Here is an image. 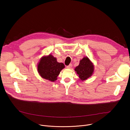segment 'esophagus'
<instances>
[{
	"mask_svg": "<svg viewBox=\"0 0 130 130\" xmlns=\"http://www.w3.org/2000/svg\"><path fill=\"white\" fill-rule=\"evenodd\" d=\"M72 64H70L68 66H67V68H69V69H71V68H72Z\"/></svg>",
	"mask_w": 130,
	"mask_h": 130,
	"instance_id": "esophagus-1",
	"label": "esophagus"
}]
</instances>
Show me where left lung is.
Masks as SVG:
<instances>
[{
	"label": "left lung",
	"instance_id": "1",
	"mask_svg": "<svg viewBox=\"0 0 130 130\" xmlns=\"http://www.w3.org/2000/svg\"><path fill=\"white\" fill-rule=\"evenodd\" d=\"M94 66L87 57H84L80 61L79 65L75 68V71L82 81L90 77L94 72Z\"/></svg>",
	"mask_w": 130,
	"mask_h": 130
}]
</instances>
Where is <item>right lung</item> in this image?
I'll return each mask as SVG.
<instances>
[{"mask_svg": "<svg viewBox=\"0 0 130 130\" xmlns=\"http://www.w3.org/2000/svg\"><path fill=\"white\" fill-rule=\"evenodd\" d=\"M64 67L63 63L58 62L56 58L49 54L42 58L38 64V70L43 78L54 82L57 80L58 76Z\"/></svg>", "mask_w": 130, "mask_h": 130, "instance_id": "1", "label": "right lung"}]
</instances>
